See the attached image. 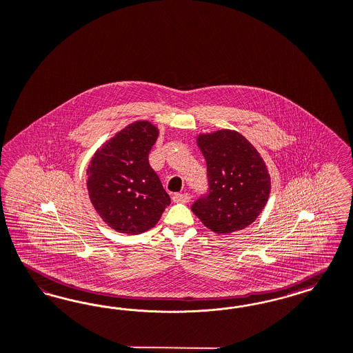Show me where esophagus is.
Wrapping results in <instances>:
<instances>
[{
	"instance_id": "esophagus-1",
	"label": "esophagus",
	"mask_w": 353,
	"mask_h": 353,
	"mask_svg": "<svg viewBox=\"0 0 353 353\" xmlns=\"http://www.w3.org/2000/svg\"><path fill=\"white\" fill-rule=\"evenodd\" d=\"M190 201V195L188 193H177L173 195V202L176 203H188Z\"/></svg>"
}]
</instances>
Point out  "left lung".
I'll list each match as a JSON object with an SVG mask.
<instances>
[{"label":"left lung","mask_w":353,"mask_h":353,"mask_svg":"<svg viewBox=\"0 0 353 353\" xmlns=\"http://www.w3.org/2000/svg\"><path fill=\"white\" fill-rule=\"evenodd\" d=\"M196 145L206 159L208 189L192 211L215 233L246 228L262 212L270 195L263 159L245 137L227 129L201 134Z\"/></svg>","instance_id":"8db88e82"}]
</instances>
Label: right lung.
Returning a JSON list of instances; mask_svg holds the SVG:
<instances>
[{
  "mask_svg": "<svg viewBox=\"0 0 353 353\" xmlns=\"http://www.w3.org/2000/svg\"><path fill=\"white\" fill-rule=\"evenodd\" d=\"M158 135L151 122H133L97 150L90 161L87 189L91 203L114 231L146 232L170 206V195L148 163Z\"/></svg>",
  "mask_w": 353,
  "mask_h": 353,
  "instance_id": "1",
  "label": "right lung"
}]
</instances>
